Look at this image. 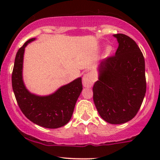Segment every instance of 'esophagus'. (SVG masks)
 <instances>
[{"label":"esophagus","mask_w":160,"mask_h":160,"mask_svg":"<svg viewBox=\"0 0 160 160\" xmlns=\"http://www.w3.org/2000/svg\"><path fill=\"white\" fill-rule=\"evenodd\" d=\"M95 81V76L91 73H87L83 76L82 78V85L84 87H92V86L93 85Z\"/></svg>","instance_id":"34e87169"}]
</instances>
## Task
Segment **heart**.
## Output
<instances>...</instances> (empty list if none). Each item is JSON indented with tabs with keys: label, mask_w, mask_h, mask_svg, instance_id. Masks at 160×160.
Segmentation results:
<instances>
[{
	"label": "heart",
	"mask_w": 160,
	"mask_h": 160,
	"mask_svg": "<svg viewBox=\"0 0 160 160\" xmlns=\"http://www.w3.org/2000/svg\"><path fill=\"white\" fill-rule=\"evenodd\" d=\"M111 50H112L111 47H106L105 50H104V55H106V56L109 55L110 53H111Z\"/></svg>",
	"instance_id": "heart-1"
}]
</instances>
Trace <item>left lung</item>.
I'll return each mask as SVG.
<instances>
[{"instance_id":"1","label":"left lung","mask_w":160,"mask_h":160,"mask_svg":"<svg viewBox=\"0 0 160 160\" xmlns=\"http://www.w3.org/2000/svg\"><path fill=\"white\" fill-rule=\"evenodd\" d=\"M119 43L115 55L102 60L98 80L93 86V101L99 115L111 124L131 120L146 93L144 58L135 41L114 34Z\"/></svg>"}]
</instances>
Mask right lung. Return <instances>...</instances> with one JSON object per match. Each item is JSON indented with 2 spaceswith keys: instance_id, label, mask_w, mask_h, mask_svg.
Returning a JSON list of instances; mask_svg holds the SVG:
<instances>
[{
  "instance_id": "right-lung-1",
  "label": "right lung",
  "mask_w": 160,
  "mask_h": 160,
  "mask_svg": "<svg viewBox=\"0 0 160 160\" xmlns=\"http://www.w3.org/2000/svg\"><path fill=\"white\" fill-rule=\"evenodd\" d=\"M34 40L29 39L16 53L12 73L14 95L20 110L29 120L47 128L62 127L72 117L75 104L82 89V79H76L47 96L31 93L22 80L23 56L25 47Z\"/></svg>"
}]
</instances>
